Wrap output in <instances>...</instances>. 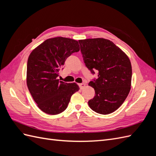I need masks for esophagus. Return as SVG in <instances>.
I'll return each mask as SVG.
<instances>
[{"instance_id":"obj_1","label":"esophagus","mask_w":156,"mask_h":156,"mask_svg":"<svg viewBox=\"0 0 156 156\" xmlns=\"http://www.w3.org/2000/svg\"><path fill=\"white\" fill-rule=\"evenodd\" d=\"M79 87H80V88L81 89H83V88H84V87H85V85H86V84L85 83H80L79 84Z\"/></svg>"}]
</instances>
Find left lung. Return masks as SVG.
I'll list each match as a JSON object with an SVG mask.
<instances>
[{
    "label": "left lung",
    "instance_id": "8db88e82",
    "mask_svg": "<svg viewBox=\"0 0 156 156\" xmlns=\"http://www.w3.org/2000/svg\"><path fill=\"white\" fill-rule=\"evenodd\" d=\"M84 62L98 78L89 83L95 96L88 101L91 109L108 115L124 103L131 89L132 68L124 52L112 41L104 38L79 40Z\"/></svg>",
    "mask_w": 156,
    "mask_h": 156
}]
</instances>
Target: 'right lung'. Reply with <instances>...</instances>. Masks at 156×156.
<instances>
[{
  "instance_id": "right-lung-1",
  "label": "right lung",
  "mask_w": 156,
  "mask_h": 156,
  "mask_svg": "<svg viewBox=\"0 0 156 156\" xmlns=\"http://www.w3.org/2000/svg\"><path fill=\"white\" fill-rule=\"evenodd\" d=\"M79 50L77 41L56 37L46 40L29 55L27 87L37 107L47 114L54 115L63 112L71 97L79 90L76 83H66L57 79L66 60Z\"/></svg>"
}]
</instances>
